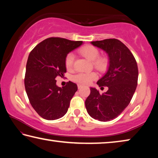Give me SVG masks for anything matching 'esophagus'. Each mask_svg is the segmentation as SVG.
<instances>
[{"label":"esophagus","mask_w":158,"mask_h":158,"mask_svg":"<svg viewBox=\"0 0 158 158\" xmlns=\"http://www.w3.org/2000/svg\"><path fill=\"white\" fill-rule=\"evenodd\" d=\"M83 86H84V85H83L78 84V89H81V88H82Z\"/></svg>","instance_id":"34e87169"}]
</instances>
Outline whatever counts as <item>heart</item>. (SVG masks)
Returning <instances> with one entry per match:
<instances>
[{
  "label": "heart",
  "instance_id": "1",
  "mask_svg": "<svg viewBox=\"0 0 158 158\" xmlns=\"http://www.w3.org/2000/svg\"><path fill=\"white\" fill-rule=\"evenodd\" d=\"M80 54L85 57L86 59L90 61H93V64L95 68L98 70L104 71L107 68L108 59L105 56L99 57V52L97 48L91 46V45H85L82 47L79 50ZM74 60V56L73 53H69L66 56L65 59V65L67 69L70 70L73 68V63ZM97 74L95 73H79L73 76V81H76L79 84H87L96 79Z\"/></svg>",
  "mask_w": 158,
  "mask_h": 158
}]
</instances>
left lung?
Returning <instances> with one entry per match:
<instances>
[{
    "mask_svg": "<svg viewBox=\"0 0 158 158\" xmlns=\"http://www.w3.org/2000/svg\"><path fill=\"white\" fill-rule=\"evenodd\" d=\"M90 43L108 56L107 71L97 82L99 86H107L108 90L100 94L95 88L90 87L85 108L93 118L109 121L119 116L132 100L137 85V64L129 49L118 40L106 39Z\"/></svg>",
    "mask_w": 158,
    "mask_h": 158,
    "instance_id": "1",
    "label": "left lung"
}]
</instances>
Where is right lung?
I'll return each mask as SVG.
<instances>
[{"instance_id":"add662e5","label":"right lung","mask_w":158,"mask_h":158,"mask_svg":"<svg viewBox=\"0 0 158 158\" xmlns=\"http://www.w3.org/2000/svg\"><path fill=\"white\" fill-rule=\"evenodd\" d=\"M82 41L50 37L31 51L26 63L24 84L31 105L42 118L53 121L63 117L68 110L77 85L68 82L58 87L55 79L66 73L65 59Z\"/></svg>"}]
</instances>
